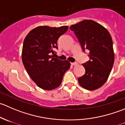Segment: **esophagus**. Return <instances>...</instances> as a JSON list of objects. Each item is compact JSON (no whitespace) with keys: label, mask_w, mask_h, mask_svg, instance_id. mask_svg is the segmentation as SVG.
Masks as SVG:
<instances>
[{"label":"esophagus","mask_w":125,"mask_h":125,"mask_svg":"<svg viewBox=\"0 0 125 125\" xmlns=\"http://www.w3.org/2000/svg\"><path fill=\"white\" fill-rule=\"evenodd\" d=\"M71 64L72 65H77L78 63L77 62H72L71 63Z\"/></svg>","instance_id":"1"}]
</instances>
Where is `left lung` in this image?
Returning <instances> with one entry per match:
<instances>
[{
    "mask_svg": "<svg viewBox=\"0 0 125 125\" xmlns=\"http://www.w3.org/2000/svg\"><path fill=\"white\" fill-rule=\"evenodd\" d=\"M70 28L77 37L83 51H89V60L82 64L85 74L78 79L82 87L95 90L108 79L114 62L113 40L109 31L92 20H84Z\"/></svg>",
    "mask_w": 125,
    "mask_h": 125,
    "instance_id": "8db88e82",
    "label": "left lung"
}]
</instances>
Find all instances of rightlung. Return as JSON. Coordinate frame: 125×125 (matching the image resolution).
Wrapping results in <instances>:
<instances>
[{
	"label": "right lung",
	"instance_id": "obj_1",
	"mask_svg": "<svg viewBox=\"0 0 125 125\" xmlns=\"http://www.w3.org/2000/svg\"><path fill=\"white\" fill-rule=\"evenodd\" d=\"M68 26H39L31 30L23 42L22 59L28 74L39 88L52 90L59 86L64 74L70 69L68 60L54 57L59 37Z\"/></svg>",
	"mask_w": 125,
	"mask_h": 125
}]
</instances>
